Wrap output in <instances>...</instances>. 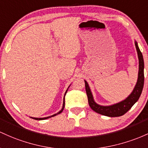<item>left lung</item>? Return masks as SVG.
Returning <instances> with one entry per match:
<instances>
[{
  "label": "left lung",
  "mask_w": 148,
  "mask_h": 148,
  "mask_svg": "<svg viewBox=\"0 0 148 148\" xmlns=\"http://www.w3.org/2000/svg\"><path fill=\"white\" fill-rule=\"evenodd\" d=\"M135 46L137 51L138 58V73L137 82L132 93L123 101L110 106L99 105L94 101V96H93L89 84L87 81L84 80L89 105L91 108L97 113L110 117H119V116L123 115L127 111L130 110L131 108L138 100L142 93L144 84V61L142 53L139 49L138 42L136 40Z\"/></svg>",
  "instance_id": "left-lung-1"
}]
</instances>
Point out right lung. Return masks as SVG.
Here are the masks:
<instances>
[{"label":"right lung","mask_w":148,"mask_h":148,"mask_svg":"<svg viewBox=\"0 0 148 148\" xmlns=\"http://www.w3.org/2000/svg\"><path fill=\"white\" fill-rule=\"evenodd\" d=\"M69 87H70V86H69V87H68L67 90L66 91L65 94H64V101H63V106H62V108H61V110H59V112H57V113H56V114H52V115L49 116V117H40V118H38V117H31V118H32V119H36V120H42V119H49V118H50V117H54V116H56V115H57V114H59L61 113V112H62V111L64 110V106H65V96H66V92H67L68 89H69Z\"/></svg>","instance_id":"right-lung-1"}]
</instances>
